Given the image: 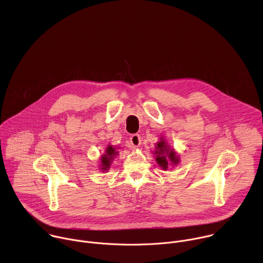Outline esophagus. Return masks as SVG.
<instances>
[{"label": "esophagus", "instance_id": "34e87169", "mask_svg": "<svg viewBox=\"0 0 263 263\" xmlns=\"http://www.w3.org/2000/svg\"><path fill=\"white\" fill-rule=\"evenodd\" d=\"M130 143H131V146L133 148H136L140 145L141 143V139H140V135L139 134H133L131 135L130 137Z\"/></svg>", "mask_w": 263, "mask_h": 263}]
</instances>
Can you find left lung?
Instances as JSON below:
<instances>
[{"label":"left lung","instance_id":"obj_1","mask_svg":"<svg viewBox=\"0 0 263 263\" xmlns=\"http://www.w3.org/2000/svg\"><path fill=\"white\" fill-rule=\"evenodd\" d=\"M153 154L155 155V161L163 170L166 171L168 166H177L180 162V156L171 147L164 137H160V140L156 142Z\"/></svg>","mask_w":263,"mask_h":263}]
</instances>
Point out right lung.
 <instances>
[{"label": "right lung", "mask_w": 263, "mask_h": 263, "mask_svg": "<svg viewBox=\"0 0 263 263\" xmlns=\"http://www.w3.org/2000/svg\"><path fill=\"white\" fill-rule=\"evenodd\" d=\"M120 147H115L114 145L111 144H108L106 149H105V153L100 157V170L102 172H107L109 171L111 164H112V161H114L115 157L119 154V149Z\"/></svg>", "instance_id": "1"}]
</instances>
